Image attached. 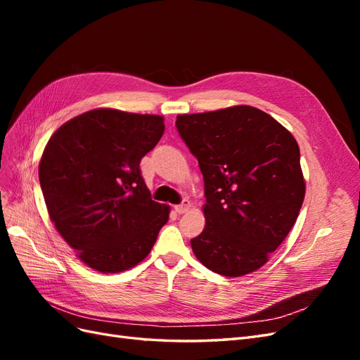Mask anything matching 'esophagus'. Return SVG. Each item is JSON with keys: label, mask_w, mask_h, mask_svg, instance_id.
Listing matches in <instances>:
<instances>
[{"label": "esophagus", "mask_w": 360, "mask_h": 360, "mask_svg": "<svg viewBox=\"0 0 360 360\" xmlns=\"http://www.w3.org/2000/svg\"><path fill=\"white\" fill-rule=\"evenodd\" d=\"M174 209H176V212H177L179 214L186 213V212L191 209V201H189V200H183L180 204H177L176 207H174Z\"/></svg>", "instance_id": "1"}]
</instances>
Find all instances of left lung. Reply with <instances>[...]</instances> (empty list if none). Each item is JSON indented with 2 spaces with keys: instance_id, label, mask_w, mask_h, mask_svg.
I'll use <instances>...</instances> for the list:
<instances>
[{
  "instance_id": "1",
  "label": "left lung",
  "mask_w": 360,
  "mask_h": 360,
  "mask_svg": "<svg viewBox=\"0 0 360 360\" xmlns=\"http://www.w3.org/2000/svg\"><path fill=\"white\" fill-rule=\"evenodd\" d=\"M176 126L204 177L205 226L191 240L193 254L224 276L259 269L296 224L304 198L296 139L246 105L177 115Z\"/></svg>"
}]
</instances>
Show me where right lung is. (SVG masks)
Here are the masks:
<instances>
[{
    "mask_svg": "<svg viewBox=\"0 0 360 360\" xmlns=\"http://www.w3.org/2000/svg\"><path fill=\"white\" fill-rule=\"evenodd\" d=\"M163 117L93 110L51 136L39 180L51 221L79 259L102 274L141 263L169 207L151 200L139 162L163 135Z\"/></svg>",
    "mask_w": 360,
    "mask_h": 360,
    "instance_id": "add662e5",
    "label": "right lung"
}]
</instances>
